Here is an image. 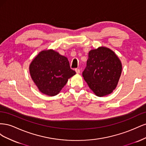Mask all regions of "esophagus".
I'll list each match as a JSON object with an SVG mask.
<instances>
[{
  "label": "esophagus",
  "mask_w": 146,
  "mask_h": 146,
  "mask_svg": "<svg viewBox=\"0 0 146 146\" xmlns=\"http://www.w3.org/2000/svg\"><path fill=\"white\" fill-rule=\"evenodd\" d=\"M75 70H76V72L77 74H79L80 72V70L79 69H75Z\"/></svg>",
  "instance_id": "obj_1"
}]
</instances>
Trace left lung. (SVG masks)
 I'll return each mask as SVG.
<instances>
[{
  "instance_id": "left-lung-1",
  "label": "left lung",
  "mask_w": 146,
  "mask_h": 146,
  "mask_svg": "<svg viewBox=\"0 0 146 146\" xmlns=\"http://www.w3.org/2000/svg\"><path fill=\"white\" fill-rule=\"evenodd\" d=\"M122 63L113 50L105 47L91 50L82 76L90 89L98 97L111 93L118 83Z\"/></svg>"
}]
</instances>
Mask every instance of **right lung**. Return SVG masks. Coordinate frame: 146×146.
Instances as JSON below:
<instances>
[{
	"label": "right lung",
	"mask_w": 146,
	"mask_h": 146,
	"mask_svg": "<svg viewBox=\"0 0 146 146\" xmlns=\"http://www.w3.org/2000/svg\"><path fill=\"white\" fill-rule=\"evenodd\" d=\"M29 70L39 90L49 96L58 94L68 79L76 74L70 69L66 56L52 49L39 52L30 63Z\"/></svg>",
	"instance_id": "add662e5"
}]
</instances>
